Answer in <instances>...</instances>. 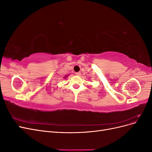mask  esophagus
Wrapping results in <instances>:
<instances>
[{
	"instance_id": "1",
	"label": "esophagus",
	"mask_w": 152,
	"mask_h": 152,
	"mask_svg": "<svg viewBox=\"0 0 152 152\" xmlns=\"http://www.w3.org/2000/svg\"><path fill=\"white\" fill-rule=\"evenodd\" d=\"M76 75H77V76H80V75H81V73H80V72H77V73H76Z\"/></svg>"
}]
</instances>
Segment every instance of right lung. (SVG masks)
<instances>
[{"mask_svg":"<svg viewBox=\"0 0 152 152\" xmlns=\"http://www.w3.org/2000/svg\"><path fill=\"white\" fill-rule=\"evenodd\" d=\"M66 77H67V76H66V77H65V78H66Z\"/></svg>","mask_w":152,"mask_h":152,"instance_id":"obj_1","label":"right lung"}]
</instances>
